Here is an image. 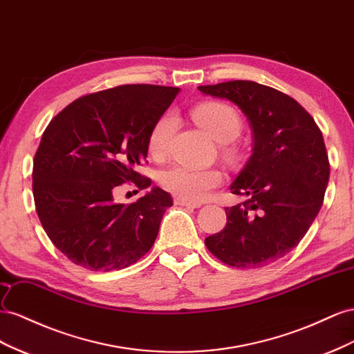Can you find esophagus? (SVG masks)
I'll list each match as a JSON object with an SVG mask.
<instances>
[{
  "instance_id": "34e87169",
  "label": "esophagus",
  "mask_w": 354,
  "mask_h": 354,
  "mask_svg": "<svg viewBox=\"0 0 354 354\" xmlns=\"http://www.w3.org/2000/svg\"><path fill=\"white\" fill-rule=\"evenodd\" d=\"M175 205H178V206H184V207H189V209L200 207V205H198V203H191V201H187V200H183V198H175Z\"/></svg>"
}]
</instances>
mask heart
<instances>
[{"label": "heart", "instance_id": "obj_1", "mask_svg": "<svg viewBox=\"0 0 354 354\" xmlns=\"http://www.w3.org/2000/svg\"><path fill=\"white\" fill-rule=\"evenodd\" d=\"M193 117L197 124L218 142H230L239 136L241 118L237 111L224 102H205L194 108ZM176 127V117L171 113L161 115L151 127L147 147L154 158H161L169 148ZM158 183L169 193L179 198L198 203L221 185L222 174L218 169H194L183 165H171L158 174Z\"/></svg>", "mask_w": 354, "mask_h": 354}]
</instances>
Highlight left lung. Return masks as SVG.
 <instances>
[{
  "mask_svg": "<svg viewBox=\"0 0 354 354\" xmlns=\"http://www.w3.org/2000/svg\"><path fill=\"white\" fill-rule=\"evenodd\" d=\"M198 90L234 102L254 132V153L231 185L248 198L225 207L227 225L205 243L231 267H266L298 246L323 205L329 160L322 132L294 97L272 87L234 80Z\"/></svg>",
  "mask_w": 354,
  "mask_h": 354,
  "instance_id": "left-lung-1",
  "label": "left lung"
}]
</instances>
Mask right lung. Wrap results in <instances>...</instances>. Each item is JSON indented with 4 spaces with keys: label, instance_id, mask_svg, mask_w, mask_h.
<instances>
[{
    "label": "right lung",
    "instance_id": "obj_1",
    "mask_svg": "<svg viewBox=\"0 0 354 354\" xmlns=\"http://www.w3.org/2000/svg\"><path fill=\"white\" fill-rule=\"evenodd\" d=\"M178 87L123 84L84 95L50 121L35 153V209L52 243L74 264L114 271L153 248L171 197L161 188L132 205L114 201L120 185H151L144 163L151 127Z\"/></svg>",
    "mask_w": 354,
    "mask_h": 354
}]
</instances>
